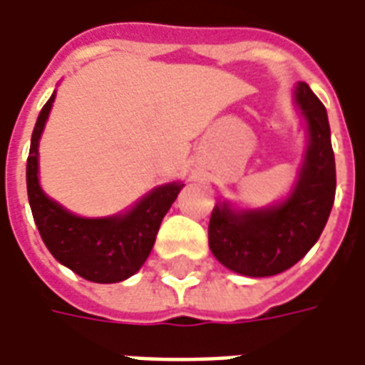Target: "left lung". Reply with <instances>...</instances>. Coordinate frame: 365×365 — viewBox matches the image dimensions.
Returning a JSON list of instances; mask_svg holds the SVG:
<instances>
[{
	"label": "left lung",
	"instance_id": "1",
	"mask_svg": "<svg viewBox=\"0 0 365 365\" xmlns=\"http://www.w3.org/2000/svg\"><path fill=\"white\" fill-rule=\"evenodd\" d=\"M292 103L307 128V148L289 193L264 207L217 201L211 211L209 249L243 277H272L297 264L314 247L332 211L336 164L324 104L302 81L292 88Z\"/></svg>",
	"mask_w": 365,
	"mask_h": 365
}]
</instances>
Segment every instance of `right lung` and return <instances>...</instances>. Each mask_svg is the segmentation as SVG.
<instances>
[{
  "label": "right lung",
  "instance_id": "obj_1",
  "mask_svg": "<svg viewBox=\"0 0 365 365\" xmlns=\"http://www.w3.org/2000/svg\"><path fill=\"white\" fill-rule=\"evenodd\" d=\"M57 91L39 112L27 158V195L43 243L61 264L78 277L110 284L130 279L146 262L162 219L183 182L162 183L134 205L106 217H81L49 197L39 182V142Z\"/></svg>",
  "mask_w": 365,
  "mask_h": 365
}]
</instances>
